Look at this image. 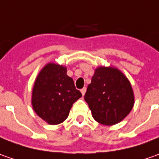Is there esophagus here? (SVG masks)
<instances>
[{
	"instance_id": "esophagus-1",
	"label": "esophagus",
	"mask_w": 159,
	"mask_h": 159,
	"mask_svg": "<svg viewBox=\"0 0 159 159\" xmlns=\"http://www.w3.org/2000/svg\"><path fill=\"white\" fill-rule=\"evenodd\" d=\"M85 92H86V88L84 87V88H83L82 89H81V93H82V95H83V96H84Z\"/></svg>"
}]
</instances>
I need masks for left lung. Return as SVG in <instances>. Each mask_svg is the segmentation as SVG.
<instances>
[{
  "mask_svg": "<svg viewBox=\"0 0 159 159\" xmlns=\"http://www.w3.org/2000/svg\"><path fill=\"white\" fill-rule=\"evenodd\" d=\"M84 99L99 124L114 125L124 120L134 106V92L125 74L114 67L95 70Z\"/></svg>",
  "mask_w": 159,
  "mask_h": 159,
  "instance_id": "obj_1",
  "label": "left lung"
}]
</instances>
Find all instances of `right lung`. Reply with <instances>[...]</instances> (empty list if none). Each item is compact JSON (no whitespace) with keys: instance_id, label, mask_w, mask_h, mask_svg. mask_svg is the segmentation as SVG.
<instances>
[{"instance_id":"right-lung-1","label":"right lung","mask_w":159,"mask_h":159,"mask_svg":"<svg viewBox=\"0 0 159 159\" xmlns=\"http://www.w3.org/2000/svg\"><path fill=\"white\" fill-rule=\"evenodd\" d=\"M81 97L65 66L48 62L35 78L31 103L37 116L56 125L67 119L73 103Z\"/></svg>"}]
</instances>
